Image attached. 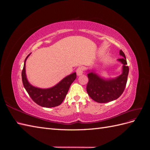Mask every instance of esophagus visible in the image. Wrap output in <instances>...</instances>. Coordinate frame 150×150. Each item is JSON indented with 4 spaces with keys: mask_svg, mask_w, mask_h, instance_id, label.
I'll return each mask as SVG.
<instances>
[{
    "mask_svg": "<svg viewBox=\"0 0 150 150\" xmlns=\"http://www.w3.org/2000/svg\"><path fill=\"white\" fill-rule=\"evenodd\" d=\"M83 71H84V67H79L76 70L77 75H78V76L82 75L83 74Z\"/></svg>",
    "mask_w": 150,
    "mask_h": 150,
    "instance_id": "obj_1",
    "label": "esophagus"
}]
</instances>
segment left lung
Returning a JSON list of instances; mask_svg holds the SVG:
<instances>
[{
    "mask_svg": "<svg viewBox=\"0 0 150 150\" xmlns=\"http://www.w3.org/2000/svg\"><path fill=\"white\" fill-rule=\"evenodd\" d=\"M120 56H122L117 61L122 64V73L115 78L105 79L96 73L94 70H88L89 79L86 90L89 96L94 101L99 103H106L118 98L125 89L129 67L127 66L125 54L121 50Z\"/></svg>",
    "mask_w": 150,
    "mask_h": 150,
    "instance_id": "1",
    "label": "left lung"
}]
</instances>
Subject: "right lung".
<instances>
[{"label":"right lung","instance_id":"1","mask_svg":"<svg viewBox=\"0 0 150 150\" xmlns=\"http://www.w3.org/2000/svg\"><path fill=\"white\" fill-rule=\"evenodd\" d=\"M30 54L25 58L22 71V83L26 91L32 99L40 106L52 108L60 105L66 96L71 84L76 78V72L65 77L53 87L47 89L35 87L29 83L25 73V62Z\"/></svg>","mask_w":150,"mask_h":150}]
</instances>
